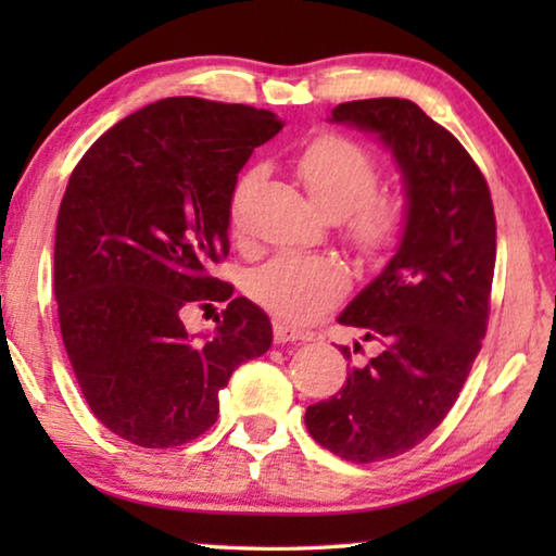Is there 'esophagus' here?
<instances>
[{
	"label": "esophagus",
	"instance_id": "34e87169",
	"mask_svg": "<svg viewBox=\"0 0 556 556\" xmlns=\"http://www.w3.org/2000/svg\"><path fill=\"white\" fill-rule=\"evenodd\" d=\"M273 339H276V344H295V341H308L311 333L291 329L286 324H273Z\"/></svg>",
	"mask_w": 556,
	"mask_h": 556
}]
</instances>
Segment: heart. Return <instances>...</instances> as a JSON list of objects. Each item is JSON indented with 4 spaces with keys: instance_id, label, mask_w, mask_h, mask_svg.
Masks as SVG:
<instances>
[{
    "instance_id": "heart-1",
    "label": "heart",
    "mask_w": 556,
    "mask_h": 556,
    "mask_svg": "<svg viewBox=\"0 0 556 556\" xmlns=\"http://www.w3.org/2000/svg\"><path fill=\"white\" fill-rule=\"evenodd\" d=\"M295 174L331 217H341L344 238L364 257H379L397 245L407 225L402 197L379 192L382 164L344 134H321L295 159ZM257 181V169L242 172L232 185L227 215L242 230V210ZM349 286L346 270L331 257L278 255L250 276L248 291L283 324H308L337 303Z\"/></svg>"
}]
</instances>
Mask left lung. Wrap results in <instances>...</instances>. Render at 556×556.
<instances>
[{
	"instance_id": "obj_1",
	"label": "left lung",
	"mask_w": 556,
	"mask_h": 556,
	"mask_svg": "<svg viewBox=\"0 0 556 556\" xmlns=\"http://www.w3.org/2000/svg\"><path fill=\"white\" fill-rule=\"evenodd\" d=\"M333 121L377 131L407 185V227L382 276L339 324L375 341L333 397L306 409L311 438L352 463L413 451L458 400L489 329L496 215L483 172L455 136L405 98L341 103ZM349 362L362 344L341 346Z\"/></svg>"
}]
</instances>
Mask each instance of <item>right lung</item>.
I'll return each instance as SVG.
<instances>
[{
	"label": "right lung",
	"mask_w": 556,
	"mask_h": 556,
	"mask_svg": "<svg viewBox=\"0 0 556 556\" xmlns=\"http://www.w3.org/2000/svg\"><path fill=\"white\" fill-rule=\"evenodd\" d=\"M276 113L164 98L90 147L55 230V299L67 359L90 413L141 447L185 445L217 420L219 390L270 349L268 316L210 273L230 253L238 172L273 139ZM228 301L210 340L180 316Z\"/></svg>",
	"instance_id": "1"
}]
</instances>
